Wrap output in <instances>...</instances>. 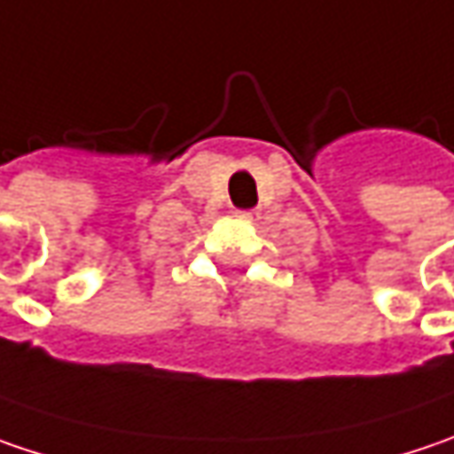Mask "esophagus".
Instances as JSON below:
<instances>
[{
  "instance_id": "1",
  "label": "esophagus",
  "mask_w": 454,
  "mask_h": 454,
  "mask_svg": "<svg viewBox=\"0 0 454 454\" xmlns=\"http://www.w3.org/2000/svg\"><path fill=\"white\" fill-rule=\"evenodd\" d=\"M239 218H241V221H249V223H259V221H262V213H259V210H241Z\"/></svg>"
}]
</instances>
